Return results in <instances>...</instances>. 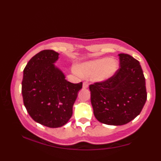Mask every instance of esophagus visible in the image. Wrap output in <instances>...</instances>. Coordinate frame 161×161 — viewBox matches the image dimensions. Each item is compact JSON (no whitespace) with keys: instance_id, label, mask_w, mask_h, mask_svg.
<instances>
[{"instance_id":"1","label":"esophagus","mask_w":161,"mask_h":161,"mask_svg":"<svg viewBox=\"0 0 161 161\" xmlns=\"http://www.w3.org/2000/svg\"><path fill=\"white\" fill-rule=\"evenodd\" d=\"M82 88H88V85L87 84L86 82H83V84H82Z\"/></svg>"}]
</instances>
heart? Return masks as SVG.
Here are the masks:
<instances>
[{
	"label": "heart",
	"mask_w": 161,
	"mask_h": 161,
	"mask_svg": "<svg viewBox=\"0 0 161 161\" xmlns=\"http://www.w3.org/2000/svg\"><path fill=\"white\" fill-rule=\"evenodd\" d=\"M119 64L115 59L100 58L82 63L73 67V73L78 76L91 78L94 82L102 83L111 79L117 71Z\"/></svg>",
	"instance_id": "heart-1"
}]
</instances>
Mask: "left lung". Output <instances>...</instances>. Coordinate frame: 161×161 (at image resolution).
<instances>
[{
  "instance_id": "obj_1",
  "label": "left lung",
  "mask_w": 161,
  "mask_h": 161,
  "mask_svg": "<svg viewBox=\"0 0 161 161\" xmlns=\"http://www.w3.org/2000/svg\"><path fill=\"white\" fill-rule=\"evenodd\" d=\"M120 67L102 83L90 85L95 118L107 125H122L141 113L146 100L145 79L140 63L130 55L119 53Z\"/></svg>"
}]
</instances>
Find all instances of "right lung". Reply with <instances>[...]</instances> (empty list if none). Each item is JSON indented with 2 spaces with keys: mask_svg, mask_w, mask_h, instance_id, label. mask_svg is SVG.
Returning <instances> with one entry per match:
<instances>
[{
  "mask_svg": "<svg viewBox=\"0 0 161 161\" xmlns=\"http://www.w3.org/2000/svg\"><path fill=\"white\" fill-rule=\"evenodd\" d=\"M59 53L53 50L40 51L23 70L22 95L27 112L37 123L58 128L73 115V106L82 82L73 84L54 65Z\"/></svg>",
  "mask_w": 161,
  "mask_h": 161,
  "instance_id": "right-lung-1",
  "label": "right lung"
}]
</instances>
